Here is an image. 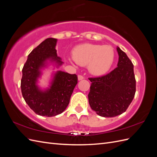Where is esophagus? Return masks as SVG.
<instances>
[{"instance_id":"1","label":"esophagus","mask_w":157,"mask_h":157,"mask_svg":"<svg viewBox=\"0 0 157 157\" xmlns=\"http://www.w3.org/2000/svg\"><path fill=\"white\" fill-rule=\"evenodd\" d=\"M82 79H84V77L82 75H78V80H82Z\"/></svg>"}]
</instances>
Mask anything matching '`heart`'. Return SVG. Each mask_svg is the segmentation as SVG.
Wrapping results in <instances>:
<instances>
[{
    "label": "heart",
    "mask_w": 157,
    "mask_h": 157,
    "mask_svg": "<svg viewBox=\"0 0 157 157\" xmlns=\"http://www.w3.org/2000/svg\"><path fill=\"white\" fill-rule=\"evenodd\" d=\"M73 59L80 65H86L89 72L96 76L105 74L111 69L115 58L113 47L84 43L75 47Z\"/></svg>",
    "instance_id": "obj_1"
}]
</instances>
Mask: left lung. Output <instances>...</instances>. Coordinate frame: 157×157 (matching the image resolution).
Wrapping results in <instances>:
<instances>
[{"instance_id": "obj_1", "label": "left lung", "mask_w": 157, "mask_h": 157, "mask_svg": "<svg viewBox=\"0 0 157 157\" xmlns=\"http://www.w3.org/2000/svg\"><path fill=\"white\" fill-rule=\"evenodd\" d=\"M117 50V67L103 77L89 78L92 82L88 96L89 104L103 117H114L124 113L136 93L134 65L119 47Z\"/></svg>"}]
</instances>
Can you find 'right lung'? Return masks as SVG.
<instances>
[{"mask_svg":"<svg viewBox=\"0 0 157 157\" xmlns=\"http://www.w3.org/2000/svg\"><path fill=\"white\" fill-rule=\"evenodd\" d=\"M57 41L48 38L42 42L28 56L22 69V96L29 107L40 116L51 117L62 113L78 82L75 74L57 71L52 73L48 88L42 89L38 85L44 68L50 64L59 68L63 63L57 55Z\"/></svg>","mask_w":157,"mask_h":157,"instance_id":"obj_1","label":"right lung"}]
</instances>
